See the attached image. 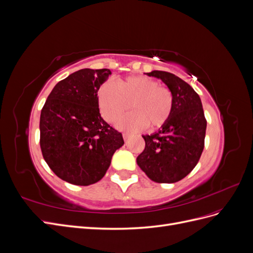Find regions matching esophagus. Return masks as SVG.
<instances>
[{
    "mask_svg": "<svg viewBox=\"0 0 253 253\" xmlns=\"http://www.w3.org/2000/svg\"><path fill=\"white\" fill-rule=\"evenodd\" d=\"M129 136H131V135L125 133V134H124V139H125L126 141H127V140H128V138H129Z\"/></svg>",
    "mask_w": 253,
    "mask_h": 253,
    "instance_id": "obj_1",
    "label": "esophagus"
}]
</instances>
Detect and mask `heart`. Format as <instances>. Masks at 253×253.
I'll return each mask as SVG.
<instances>
[{
	"instance_id": "b5f03b06",
	"label": "heart",
	"mask_w": 253,
	"mask_h": 253,
	"mask_svg": "<svg viewBox=\"0 0 253 253\" xmlns=\"http://www.w3.org/2000/svg\"><path fill=\"white\" fill-rule=\"evenodd\" d=\"M99 105L103 117L116 122L129 109L134 110L120 121L126 131H141L148 126L151 129L164 126L169 121L174 105L170 88L144 76H131L118 84L105 83L99 91Z\"/></svg>"
}]
</instances>
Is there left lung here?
Masks as SVG:
<instances>
[{
	"label": "left lung",
	"instance_id": "1",
	"mask_svg": "<svg viewBox=\"0 0 253 253\" xmlns=\"http://www.w3.org/2000/svg\"><path fill=\"white\" fill-rule=\"evenodd\" d=\"M162 79L174 97L169 121L152 135H143L145 147L137 165L158 183H173L185 178L200 160L205 147L207 120L201 98L187 82L163 71L147 73Z\"/></svg>",
	"mask_w": 253,
	"mask_h": 253
}]
</instances>
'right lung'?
<instances>
[{"label":"right lung","mask_w":253,"mask_h":253,"mask_svg":"<svg viewBox=\"0 0 253 253\" xmlns=\"http://www.w3.org/2000/svg\"><path fill=\"white\" fill-rule=\"evenodd\" d=\"M108 68H83L52 88L40 116V147L59 178L89 186L108 171L113 154L124 145L122 134L99 113L98 90L111 75Z\"/></svg>","instance_id":"obj_1"}]
</instances>
